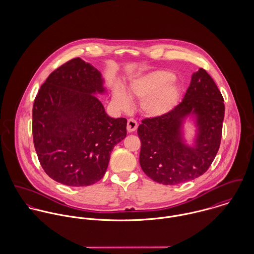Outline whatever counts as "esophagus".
Masks as SVG:
<instances>
[{"instance_id":"34e87169","label":"esophagus","mask_w":254,"mask_h":254,"mask_svg":"<svg viewBox=\"0 0 254 254\" xmlns=\"http://www.w3.org/2000/svg\"><path fill=\"white\" fill-rule=\"evenodd\" d=\"M138 128V123L136 122V120L134 119H129L127 122V131L129 133H132L134 131H136Z\"/></svg>"}]
</instances>
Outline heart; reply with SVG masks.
I'll return each instance as SVG.
<instances>
[{
	"label": "heart",
	"instance_id": "obj_1",
	"mask_svg": "<svg viewBox=\"0 0 254 254\" xmlns=\"http://www.w3.org/2000/svg\"><path fill=\"white\" fill-rule=\"evenodd\" d=\"M182 92L181 84L174 78V73L160 69L132 80L126 88V93L121 89H114L112 101L119 109H126L130 103L128 97L142 100L141 109L144 114L150 118H156L175 109L181 99Z\"/></svg>",
	"mask_w": 254,
	"mask_h": 254
}]
</instances>
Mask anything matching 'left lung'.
I'll use <instances>...</instances> for the list:
<instances>
[{"instance_id": "obj_1", "label": "left lung", "mask_w": 254, "mask_h": 254, "mask_svg": "<svg viewBox=\"0 0 254 254\" xmlns=\"http://www.w3.org/2000/svg\"><path fill=\"white\" fill-rule=\"evenodd\" d=\"M224 113V99L211 76L202 68L192 73L181 104L164 116L143 120L138 128L145 175L162 185H178L205 173L220 146ZM187 122L195 128L190 143Z\"/></svg>"}]
</instances>
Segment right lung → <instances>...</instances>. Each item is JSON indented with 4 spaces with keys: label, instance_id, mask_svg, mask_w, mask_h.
Instances as JSON below:
<instances>
[{
    "label": "right lung",
    "instance_id": "1",
    "mask_svg": "<svg viewBox=\"0 0 254 254\" xmlns=\"http://www.w3.org/2000/svg\"><path fill=\"white\" fill-rule=\"evenodd\" d=\"M107 93L102 73L80 58L41 86L32 111L33 141L53 180L86 187L104 177L113 147L127 134V120L109 116L96 97Z\"/></svg>",
    "mask_w": 254,
    "mask_h": 254
}]
</instances>
